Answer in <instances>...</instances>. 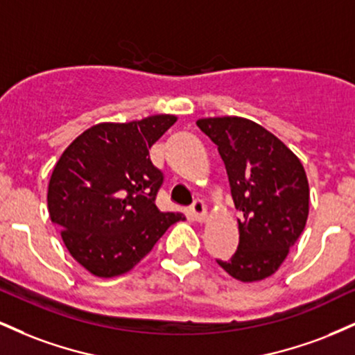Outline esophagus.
I'll return each instance as SVG.
<instances>
[{
    "label": "esophagus",
    "instance_id": "esophagus-1",
    "mask_svg": "<svg viewBox=\"0 0 355 355\" xmlns=\"http://www.w3.org/2000/svg\"><path fill=\"white\" fill-rule=\"evenodd\" d=\"M190 214L191 217H193L197 222H205L207 220V207L205 203H203L202 200H195L193 205L190 207Z\"/></svg>",
    "mask_w": 355,
    "mask_h": 355
}]
</instances>
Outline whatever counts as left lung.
I'll list each match as a JSON object with an SVG mask.
<instances>
[{
	"label": "left lung",
	"instance_id": "obj_1",
	"mask_svg": "<svg viewBox=\"0 0 355 355\" xmlns=\"http://www.w3.org/2000/svg\"><path fill=\"white\" fill-rule=\"evenodd\" d=\"M217 145L229 175L239 220V248L217 260L240 282L263 280L279 270L309 217V182L297 155L274 133L242 116L197 120Z\"/></svg>",
	"mask_w": 355,
	"mask_h": 355
}]
</instances>
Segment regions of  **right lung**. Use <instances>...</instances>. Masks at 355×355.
Here are the masks:
<instances>
[{
	"label": "right lung",
	"mask_w": 355,
	"mask_h": 355,
	"mask_svg": "<svg viewBox=\"0 0 355 355\" xmlns=\"http://www.w3.org/2000/svg\"><path fill=\"white\" fill-rule=\"evenodd\" d=\"M177 121L152 115L98 123L61 153L48 183V211L73 259L96 277L132 270L170 225L185 220L155 205L164 173L148 150Z\"/></svg>",
	"instance_id": "right-lung-1"
}]
</instances>
